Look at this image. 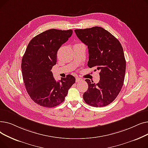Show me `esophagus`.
<instances>
[{"label":"esophagus","instance_id":"34e87169","mask_svg":"<svg viewBox=\"0 0 148 148\" xmlns=\"http://www.w3.org/2000/svg\"><path fill=\"white\" fill-rule=\"evenodd\" d=\"M82 80H82V79L79 78V77H76V78H75V81H76V82H82Z\"/></svg>","mask_w":148,"mask_h":148}]
</instances>
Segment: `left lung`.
Masks as SVG:
<instances>
[{
	"mask_svg": "<svg viewBox=\"0 0 148 148\" xmlns=\"http://www.w3.org/2000/svg\"><path fill=\"white\" fill-rule=\"evenodd\" d=\"M74 31L79 40L88 45V66L99 71L98 83L85 80L88 89L83 94L84 101L93 107L106 106L117 97L125 79L126 61L122 47L117 38L103 27L95 26Z\"/></svg>",
	"mask_w": 148,
	"mask_h": 148,
	"instance_id": "1",
	"label": "left lung"
}]
</instances>
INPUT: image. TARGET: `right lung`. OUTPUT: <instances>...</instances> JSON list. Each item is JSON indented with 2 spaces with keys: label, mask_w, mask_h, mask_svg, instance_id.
I'll use <instances>...</instances> for the list:
<instances>
[{
  "label": "right lung",
  "mask_w": 148,
  "mask_h": 148,
  "mask_svg": "<svg viewBox=\"0 0 148 148\" xmlns=\"http://www.w3.org/2000/svg\"><path fill=\"white\" fill-rule=\"evenodd\" d=\"M72 34V30L51 29L33 38L27 45L21 60L22 75L29 95L38 105L50 108L59 105L75 82L70 74L56 82L51 71L59 49Z\"/></svg>",
  "instance_id": "1"
}]
</instances>
